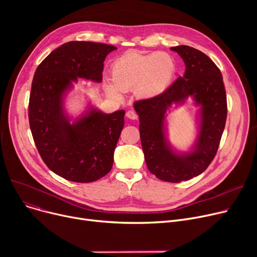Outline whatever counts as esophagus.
<instances>
[{
	"label": "esophagus",
	"instance_id": "esophagus-1",
	"mask_svg": "<svg viewBox=\"0 0 257 257\" xmlns=\"http://www.w3.org/2000/svg\"><path fill=\"white\" fill-rule=\"evenodd\" d=\"M126 116H127L128 118H130V119H137V118H138L137 112L133 111V110H128V111L126 112Z\"/></svg>",
	"mask_w": 257,
	"mask_h": 257
}]
</instances>
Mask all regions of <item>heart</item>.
<instances>
[{
	"label": "heart",
	"instance_id": "obj_1",
	"mask_svg": "<svg viewBox=\"0 0 257 257\" xmlns=\"http://www.w3.org/2000/svg\"><path fill=\"white\" fill-rule=\"evenodd\" d=\"M176 73V60L167 52H131L113 62L112 82L105 83V90L114 98H119L121 91L133 90L137 98L149 100L163 93Z\"/></svg>",
	"mask_w": 257,
	"mask_h": 257
}]
</instances>
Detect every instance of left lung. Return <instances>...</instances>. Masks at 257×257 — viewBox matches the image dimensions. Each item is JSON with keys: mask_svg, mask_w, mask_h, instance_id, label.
<instances>
[{"mask_svg": "<svg viewBox=\"0 0 257 257\" xmlns=\"http://www.w3.org/2000/svg\"><path fill=\"white\" fill-rule=\"evenodd\" d=\"M185 72L159 96L133 104L140 116V133L148 169L167 182L190 180L203 173L217 154L227 117L223 77L214 62L188 46L172 47ZM191 97L199 107L197 137L187 152H177L167 139V111Z\"/></svg>", "mask_w": 257, "mask_h": 257, "instance_id": "obj_1", "label": "left lung"}]
</instances>
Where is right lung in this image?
I'll return each instance as SVG.
<instances>
[{
	"instance_id": "obj_1",
	"label": "right lung",
	"mask_w": 257,
	"mask_h": 257,
	"mask_svg": "<svg viewBox=\"0 0 257 257\" xmlns=\"http://www.w3.org/2000/svg\"><path fill=\"white\" fill-rule=\"evenodd\" d=\"M114 50L106 44L70 42L51 52L35 71L29 100L32 137L48 168L66 180L92 182L112 168L125 110L104 113L89 103L73 117L64 104L78 78L102 82L104 60Z\"/></svg>"
}]
</instances>
